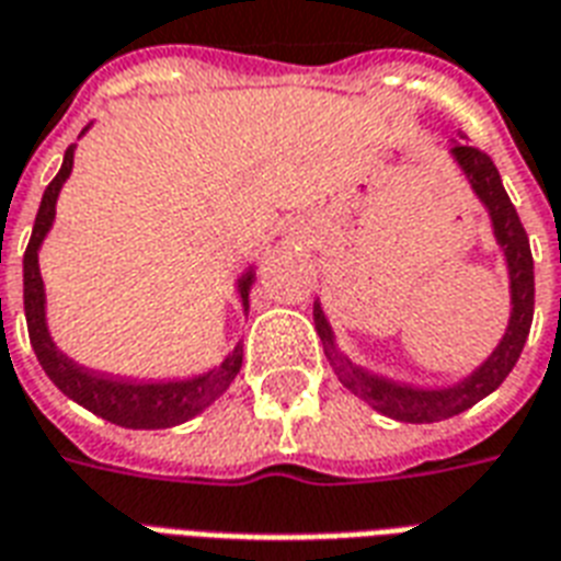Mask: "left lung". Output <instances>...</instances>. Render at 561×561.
Listing matches in <instances>:
<instances>
[{"label":"left lung","mask_w":561,"mask_h":561,"mask_svg":"<svg viewBox=\"0 0 561 561\" xmlns=\"http://www.w3.org/2000/svg\"><path fill=\"white\" fill-rule=\"evenodd\" d=\"M453 158L468 176L473 194L489 208L494 238L503 247L508 264V288H512V318H508L506 335L497 344V350L482 362L468 379L450 385V388H414V385L394 382L385 376L367 374L365 367L353 365L335 347V335L329 327L327 314L314 302V327L323 341L327 358L332 370L337 374L341 385L350 388L353 394L370 403L376 412L385 417H394L403 423H435L447 421L453 414L468 412L482 397L497 391L500 382L512 374V367L520 358V350L527 344L529 327H533V309H536V276H533V252H529V238L520 226V217L515 205L508 199L506 187L500 182V173L482 149L468 147V144H453Z\"/></svg>","instance_id":"obj_1"}]
</instances>
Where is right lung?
Instances as JSON below:
<instances>
[{
  "label": "right lung",
  "mask_w": 561,
  "mask_h": 561,
  "mask_svg": "<svg viewBox=\"0 0 561 561\" xmlns=\"http://www.w3.org/2000/svg\"><path fill=\"white\" fill-rule=\"evenodd\" d=\"M72 152H76V147H67L58 176L43 191L41 208H37V217H34L32 238H28V247H25L23 255L25 323H28L34 356H37L46 376L61 388L64 394L76 400L79 405H84L88 412L100 414L105 421L126 426V430H170V426L191 421L194 414L208 409L217 397L224 394L226 388L232 385L234 376H238V370H241L243 347L238 344L226 356L224 365L214 367L208 374L194 376V379H179V382H128V379L93 374L88 367H79L76 362H70L61 350L55 347L53 337H49V329H46V297H43L37 250H41L46 232L53 229L55 203H58L64 182L70 176ZM252 279H255L252 271L243 273L241 279H238L243 309L250 306Z\"/></svg>",
  "instance_id": "add662e5"
}]
</instances>
